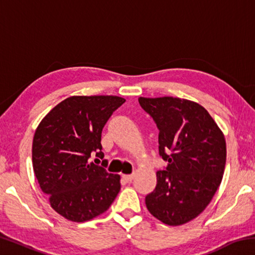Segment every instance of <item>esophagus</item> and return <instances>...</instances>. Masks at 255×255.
Wrapping results in <instances>:
<instances>
[{"label":"esophagus","mask_w":255,"mask_h":255,"mask_svg":"<svg viewBox=\"0 0 255 255\" xmlns=\"http://www.w3.org/2000/svg\"><path fill=\"white\" fill-rule=\"evenodd\" d=\"M133 176H135V174H125V175H123V178L126 180L127 182H131L132 179H133Z\"/></svg>","instance_id":"1"}]
</instances>
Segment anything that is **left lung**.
Wrapping results in <instances>:
<instances>
[{
  "instance_id": "obj_1",
  "label": "left lung",
  "mask_w": 255,
  "mask_h": 255,
  "mask_svg": "<svg viewBox=\"0 0 255 255\" xmlns=\"http://www.w3.org/2000/svg\"><path fill=\"white\" fill-rule=\"evenodd\" d=\"M158 128V152L169 162L156 172V188L145 198L158 221L179 226L205 210L221 185L226 164L223 131L199 103L162 97L138 99Z\"/></svg>"
}]
</instances>
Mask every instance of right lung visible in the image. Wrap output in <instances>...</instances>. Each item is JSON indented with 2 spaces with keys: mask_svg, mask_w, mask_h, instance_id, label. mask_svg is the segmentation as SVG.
Returning a JSON list of instances; mask_svg holds the SVG:
<instances>
[{
  "mask_svg": "<svg viewBox=\"0 0 255 255\" xmlns=\"http://www.w3.org/2000/svg\"><path fill=\"white\" fill-rule=\"evenodd\" d=\"M126 101L116 96H74L54 107L38 125L32 166L51 208L68 221H91L109 209L120 191V175L90 163L100 156L101 132Z\"/></svg>",
  "mask_w": 255,
  "mask_h": 255,
  "instance_id": "obj_1",
  "label": "right lung"
}]
</instances>
